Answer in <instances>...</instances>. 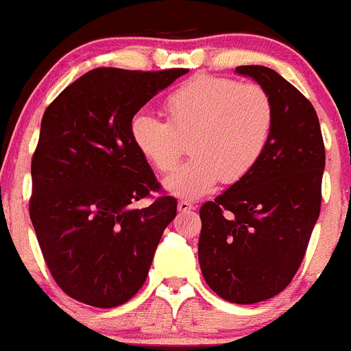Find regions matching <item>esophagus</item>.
<instances>
[{
	"label": "esophagus",
	"instance_id": "obj_1",
	"mask_svg": "<svg viewBox=\"0 0 351 351\" xmlns=\"http://www.w3.org/2000/svg\"><path fill=\"white\" fill-rule=\"evenodd\" d=\"M194 204L191 203V201H179V203H177V210L179 211H182V213H186V211H193L194 210Z\"/></svg>",
	"mask_w": 351,
	"mask_h": 351
}]
</instances>
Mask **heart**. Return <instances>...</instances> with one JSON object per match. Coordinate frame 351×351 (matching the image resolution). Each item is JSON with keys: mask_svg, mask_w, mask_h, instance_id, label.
Masks as SVG:
<instances>
[{"mask_svg": "<svg viewBox=\"0 0 351 351\" xmlns=\"http://www.w3.org/2000/svg\"><path fill=\"white\" fill-rule=\"evenodd\" d=\"M169 123L147 112L131 119L136 150L158 172H169L184 154L193 157L176 169L164 187L177 197L204 196L218 180L244 179L261 158L273 126L268 93L254 83L220 76H196L169 95Z\"/></svg>", "mask_w": 351, "mask_h": 351, "instance_id": "obj_1", "label": "heart"}]
</instances>
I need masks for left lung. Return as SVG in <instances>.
<instances>
[{
  "label": "left lung",
  "mask_w": 351,
  "mask_h": 351,
  "mask_svg": "<svg viewBox=\"0 0 351 351\" xmlns=\"http://www.w3.org/2000/svg\"><path fill=\"white\" fill-rule=\"evenodd\" d=\"M268 93L273 126L256 167L201 206L197 244L208 287L232 304L289 287L321 211L324 141L312 104L266 66H239Z\"/></svg>",
  "instance_id": "8db88e82"
}]
</instances>
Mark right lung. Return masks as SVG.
Here are the masks:
<instances>
[{
	"mask_svg": "<svg viewBox=\"0 0 351 351\" xmlns=\"http://www.w3.org/2000/svg\"><path fill=\"white\" fill-rule=\"evenodd\" d=\"M186 69L97 68L46 109L32 157L30 220L61 290L117 307L143 287L177 199L134 201L160 189L130 134L134 114Z\"/></svg>",
	"mask_w": 351,
	"mask_h": 351,
	"instance_id": "1",
	"label": "right lung"
}]
</instances>
